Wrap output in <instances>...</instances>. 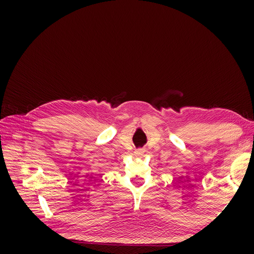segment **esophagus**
<instances>
[{
	"label": "esophagus",
	"mask_w": 254,
	"mask_h": 254,
	"mask_svg": "<svg viewBox=\"0 0 254 254\" xmlns=\"http://www.w3.org/2000/svg\"><path fill=\"white\" fill-rule=\"evenodd\" d=\"M136 153H137V155H142L143 151H142V150H139V151H136Z\"/></svg>",
	"instance_id": "1"
}]
</instances>
